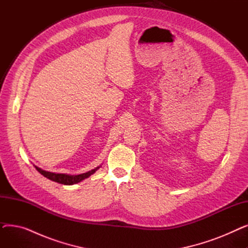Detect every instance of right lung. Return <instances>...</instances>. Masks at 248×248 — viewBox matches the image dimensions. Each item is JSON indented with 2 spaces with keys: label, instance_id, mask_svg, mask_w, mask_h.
<instances>
[{
  "label": "right lung",
  "instance_id": "add662e5",
  "mask_svg": "<svg viewBox=\"0 0 248 248\" xmlns=\"http://www.w3.org/2000/svg\"><path fill=\"white\" fill-rule=\"evenodd\" d=\"M100 167H101V166H98V167L93 169V170H90V171H88V172H86V173L79 174V175H69V174H58V173L48 172V171L42 170L41 168H39V167L35 166L36 170H37L39 173H40L41 175H43L44 177H46L47 179H49V180H51V181L57 182V183L63 184V185H74V184L79 183V182L83 181L84 179H86V178H88L89 176L94 174Z\"/></svg>",
  "mask_w": 248,
  "mask_h": 248
}]
</instances>
